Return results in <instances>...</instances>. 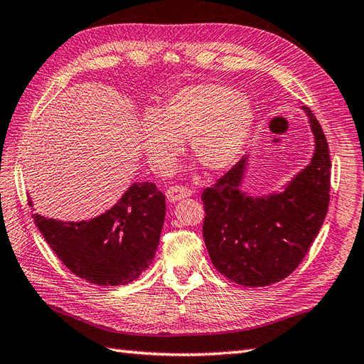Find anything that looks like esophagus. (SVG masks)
<instances>
[{
	"label": "esophagus",
	"mask_w": 364,
	"mask_h": 364,
	"mask_svg": "<svg viewBox=\"0 0 364 364\" xmlns=\"http://www.w3.org/2000/svg\"><path fill=\"white\" fill-rule=\"evenodd\" d=\"M192 196V189L186 188V186H172V188H168L166 192V197L168 201H178L181 198L186 197H191Z\"/></svg>",
	"instance_id": "1"
}]
</instances>
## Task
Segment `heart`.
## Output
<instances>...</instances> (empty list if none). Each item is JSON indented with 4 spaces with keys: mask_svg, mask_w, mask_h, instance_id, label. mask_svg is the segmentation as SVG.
<instances>
[{
    "mask_svg": "<svg viewBox=\"0 0 364 364\" xmlns=\"http://www.w3.org/2000/svg\"><path fill=\"white\" fill-rule=\"evenodd\" d=\"M252 121V107L240 92L222 83H196L176 90L144 119L139 144L159 173L172 171L186 138L206 171L220 172L242 154Z\"/></svg>",
    "mask_w": 364,
    "mask_h": 364,
    "instance_id": "b5f03b06",
    "label": "heart"
}]
</instances>
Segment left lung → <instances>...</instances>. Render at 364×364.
Wrapping results in <instances>:
<instances>
[{
  "label": "left lung",
  "mask_w": 364,
  "mask_h": 364,
  "mask_svg": "<svg viewBox=\"0 0 364 364\" xmlns=\"http://www.w3.org/2000/svg\"><path fill=\"white\" fill-rule=\"evenodd\" d=\"M315 155L282 193L251 198L240 192L245 159L201 196L203 237L214 267L245 287H265L291 274L306 257L331 200V155L323 127L309 107Z\"/></svg>",
  "instance_id": "1"
}]
</instances>
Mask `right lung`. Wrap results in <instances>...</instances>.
Here are the masks:
<instances>
[{
	"label": "right lung",
	"instance_id": "obj_1",
	"mask_svg": "<svg viewBox=\"0 0 364 364\" xmlns=\"http://www.w3.org/2000/svg\"><path fill=\"white\" fill-rule=\"evenodd\" d=\"M29 206H32V203ZM166 198L154 183H134L105 214L85 222L33 215V222L71 273L99 287L125 285L154 260Z\"/></svg>",
	"mask_w": 364,
	"mask_h": 364
}]
</instances>
